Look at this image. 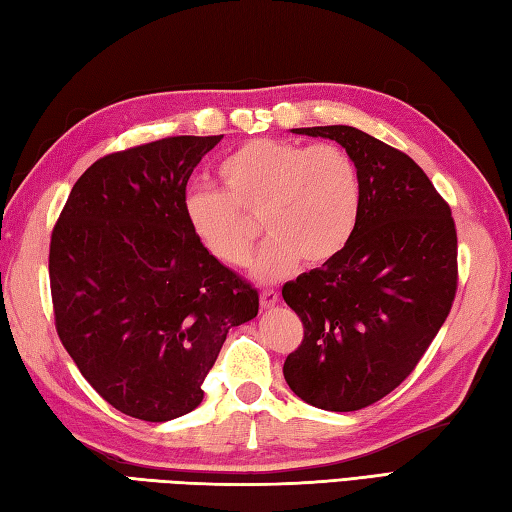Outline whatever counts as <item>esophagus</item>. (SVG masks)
<instances>
[{
	"mask_svg": "<svg viewBox=\"0 0 512 512\" xmlns=\"http://www.w3.org/2000/svg\"><path fill=\"white\" fill-rule=\"evenodd\" d=\"M278 300H280L278 291H274V289H265V291H260V307H263V309L276 307V305H278Z\"/></svg>",
	"mask_w": 512,
	"mask_h": 512,
	"instance_id": "esophagus-1",
	"label": "esophagus"
}]
</instances>
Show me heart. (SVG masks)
<instances>
[{
    "label": "heart",
    "instance_id": "1",
    "mask_svg": "<svg viewBox=\"0 0 512 512\" xmlns=\"http://www.w3.org/2000/svg\"><path fill=\"white\" fill-rule=\"evenodd\" d=\"M223 190L192 187L185 221L196 243L218 263L243 267L260 216L269 241L254 260L260 283L294 274L300 260L322 267L344 252L360 216V176L336 145L254 139L218 165Z\"/></svg>",
    "mask_w": 512,
    "mask_h": 512
}]
</instances>
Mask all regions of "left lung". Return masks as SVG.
I'll use <instances>...</instances> for the list:
<instances>
[{"instance_id":"1","label":"left lung","mask_w":512,"mask_h":512,"mask_svg":"<svg viewBox=\"0 0 512 512\" xmlns=\"http://www.w3.org/2000/svg\"><path fill=\"white\" fill-rule=\"evenodd\" d=\"M291 132L340 143L362 198L344 252L283 287L305 327L283 373L307 404L358 411L400 387L444 325L457 289L455 223L404 152L351 125Z\"/></svg>"}]
</instances>
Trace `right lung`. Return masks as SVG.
<instances>
[{"label": "right lung", "mask_w": 512, "mask_h": 512, "mask_svg": "<svg viewBox=\"0 0 512 512\" xmlns=\"http://www.w3.org/2000/svg\"><path fill=\"white\" fill-rule=\"evenodd\" d=\"M221 139L168 137L103 156L52 229L59 340L90 387L137 420L194 411L227 331L258 314V291L185 221L187 181Z\"/></svg>", "instance_id": "right-lung-1"}]
</instances>
